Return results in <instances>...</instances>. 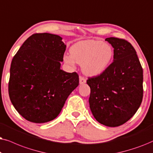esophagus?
<instances>
[{
    "label": "esophagus",
    "instance_id": "1",
    "mask_svg": "<svg viewBox=\"0 0 153 153\" xmlns=\"http://www.w3.org/2000/svg\"><path fill=\"white\" fill-rule=\"evenodd\" d=\"M86 82V79H85L84 77L80 76V84H85Z\"/></svg>",
    "mask_w": 153,
    "mask_h": 153
}]
</instances>
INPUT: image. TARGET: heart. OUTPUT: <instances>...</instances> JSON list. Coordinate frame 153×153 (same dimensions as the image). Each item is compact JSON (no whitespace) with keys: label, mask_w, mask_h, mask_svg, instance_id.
I'll list each match as a JSON object with an SVG mask.
<instances>
[{"label":"heart","mask_w":153,"mask_h":153,"mask_svg":"<svg viewBox=\"0 0 153 153\" xmlns=\"http://www.w3.org/2000/svg\"><path fill=\"white\" fill-rule=\"evenodd\" d=\"M71 55L65 54L64 62L71 66L75 63L82 64L83 72L87 75L97 76L106 70L113 56L112 47L97 40H86L73 45Z\"/></svg>","instance_id":"1"}]
</instances>
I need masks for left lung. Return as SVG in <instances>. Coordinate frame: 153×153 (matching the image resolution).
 Returning a JSON list of instances; mask_svg holds the SVG:
<instances>
[{"label":"left lung","mask_w":153,"mask_h":153,"mask_svg":"<svg viewBox=\"0 0 153 153\" xmlns=\"http://www.w3.org/2000/svg\"><path fill=\"white\" fill-rule=\"evenodd\" d=\"M114 48L113 62L103 73L88 78L89 108L99 123L118 127L136 113L143 99V68L136 52L126 40L107 38Z\"/></svg>","instance_id":"1"}]
</instances>
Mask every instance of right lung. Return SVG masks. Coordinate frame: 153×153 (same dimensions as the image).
<instances>
[{
	"instance_id": "obj_1",
	"label": "right lung",
	"mask_w": 153,
	"mask_h": 153,
	"mask_svg": "<svg viewBox=\"0 0 153 153\" xmlns=\"http://www.w3.org/2000/svg\"><path fill=\"white\" fill-rule=\"evenodd\" d=\"M66 47L59 36L35 33L14 56L8 92L15 108L26 120L45 123L54 120L78 86V73L61 69Z\"/></svg>"
}]
</instances>
